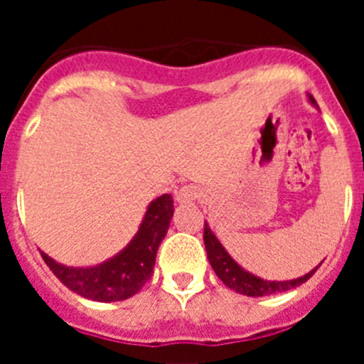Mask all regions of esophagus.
Listing matches in <instances>:
<instances>
[{
    "label": "esophagus",
    "instance_id": "obj_1",
    "mask_svg": "<svg viewBox=\"0 0 364 364\" xmlns=\"http://www.w3.org/2000/svg\"><path fill=\"white\" fill-rule=\"evenodd\" d=\"M198 197H200V189H198L197 186H193V184L182 186V188L176 191V200L182 202V204H186V202L197 200Z\"/></svg>",
    "mask_w": 364,
    "mask_h": 364
}]
</instances>
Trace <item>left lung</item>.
Returning a JSON list of instances; mask_svg holds the SVG:
<instances>
[{
    "label": "left lung",
    "instance_id": "1",
    "mask_svg": "<svg viewBox=\"0 0 364 364\" xmlns=\"http://www.w3.org/2000/svg\"><path fill=\"white\" fill-rule=\"evenodd\" d=\"M315 104V100L310 98ZM204 244L205 252H208V259H210L211 268L215 269L217 277L220 279L228 288L235 290L237 294L247 295V297H262V295H273L282 294L291 288H297L302 282H306L308 279L317 272V268L306 273L304 277L294 279V281H264V279L255 277L252 273H247L246 269L240 268L237 262L230 257V253L224 250L218 239L211 233L208 228V222H204Z\"/></svg>",
    "mask_w": 364,
    "mask_h": 364
}]
</instances>
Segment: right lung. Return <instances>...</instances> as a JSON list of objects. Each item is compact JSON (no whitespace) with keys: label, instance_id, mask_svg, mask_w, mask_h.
<instances>
[{"label":"right lung","instance_id":"obj_1","mask_svg":"<svg viewBox=\"0 0 364 364\" xmlns=\"http://www.w3.org/2000/svg\"><path fill=\"white\" fill-rule=\"evenodd\" d=\"M173 217L171 195L149 204L142 226L124 252L92 268H67L41 252L45 264L74 294L100 302L124 301L142 290L153 275L156 252Z\"/></svg>","mask_w":364,"mask_h":364}]
</instances>
